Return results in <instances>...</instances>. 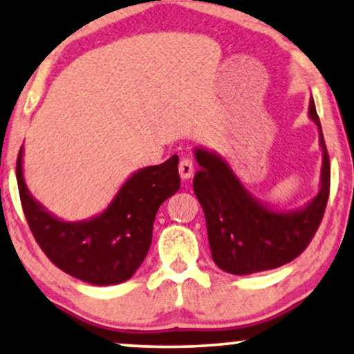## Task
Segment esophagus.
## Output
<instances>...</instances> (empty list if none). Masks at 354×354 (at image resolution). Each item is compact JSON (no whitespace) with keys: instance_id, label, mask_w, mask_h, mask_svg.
<instances>
[{"instance_id":"obj_1","label":"esophagus","mask_w":354,"mask_h":354,"mask_svg":"<svg viewBox=\"0 0 354 354\" xmlns=\"http://www.w3.org/2000/svg\"><path fill=\"white\" fill-rule=\"evenodd\" d=\"M193 161L190 158H182L180 162H178V174H180L182 180H188V178L193 177Z\"/></svg>"}]
</instances>
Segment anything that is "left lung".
Segmentation results:
<instances>
[{
	"label": "left lung",
	"instance_id": "1",
	"mask_svg": "<svg viewBox=\"0 0 354 354\" xmlns=\"http://www.w3.org/2000/svg\"><path fill=\"white\" fill-rule=\"evenodd\" d=\"M308 115L319 132L321 178L317 195L297 209H279L261 201L219 153L203 147L193 149L200 164L193 190L205 211L212 259L225 272L248 275L280 268L301 254L316 234L330 190V164L313 96Z\"/></svg>",
	"mask_w": 354,
	"mask_h": 354
}]
</instances>
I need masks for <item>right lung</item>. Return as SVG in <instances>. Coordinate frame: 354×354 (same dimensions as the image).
Masks as SVG:
<instances>
[{
  "mask_svg": "<svg viewBox=\"0 0 354 354\" xmlns=\"http://www.w3.org/2000/svg\"><path fill=\"white\" fill-rule=\"evenodd\" d=\"M16 177L22 209L37 243L50 261L82 282L106 287L125 282L142 266L159 206L180 188L178 158L129 176L100 214L69 222L37 201L24 178V145Z\"/></svg>",
  "mask_w": 354,
  "mask_h": 354,
  "instance_id": "add662e5",
  "label": "right lung"
}]
</instances>
